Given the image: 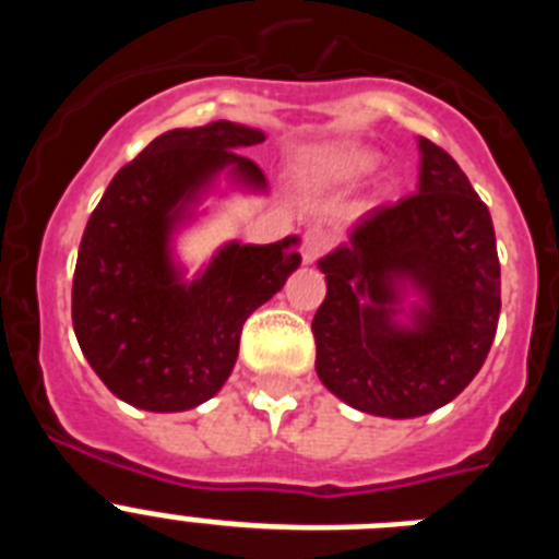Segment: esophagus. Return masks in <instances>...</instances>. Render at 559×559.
Returning a JSON list of instances; mask_svg holds the SVG:
<instances>
[{
	"instance_id": "obj_1",
	"label": "esophagus",
	"mask_w": 559,
	"mask_h": 559,
	"mask_svg": "<svg viewBox=\"0 0 559 559\" xmlns=\"http://www.w3.org/2000/svg\"><path fill=\"white\" fill-rule=\"evenodd\" d=\"M333 246V237L324 226H308V231L302 235V260L308 265H313L324 251Z\"/></svg>"
}]
</instances>
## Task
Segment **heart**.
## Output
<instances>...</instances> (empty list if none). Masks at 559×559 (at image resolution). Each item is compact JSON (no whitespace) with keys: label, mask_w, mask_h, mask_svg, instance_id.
Returning a JSON list of instances; mask_svg holds the SVG:
<instances>
[{"label":"heart","mask_w":559,"mask_h":559,"mask_svg":"<svg viewBox=\"0 0 559 559\" xmlns=\"http://www.w3.org/2000/svg\"><path fill=\"white\" fill-rule=\"evenodd\" d=\"M372 165H374L372 153H347V156L338 162V167L344 173H364Z\"/></svg>","instance_id":"1"}]
</instances>
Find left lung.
<instances>
[{
	"mask_svg": "<svg viewBox=\"0 0 559 559\" xmlns=\"http://www.w3.org/2000/svg\"><path fill=\"white\" fill-rule=\"evenodd\" d=\"M419 185L364 212L319 260L328 296L313 316L316 372L358 412H437L478 374L501 313L490 210L448 151L419 136ZM420 305L400 325L405 290Z\"/></svg>",
	"mask_w": 559,
	"mask_h": 559,
	"instance_id": "obj_1",
	"label": "left lung"
}]
</instances>
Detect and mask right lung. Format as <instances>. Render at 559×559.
Listing matches in <instances>:
<instances>
[{
	"mask_svg": "<svg viewBox=\"0 0 559 559\" xmlns=\"http://www.w3.org/2000/svg\"><path fill=\"white\" fill-rule=\"evenodd\" d=\"M263 140V131L229 120L173 128L114 176L88 218L72 324L88 367L131 406L187 412L218 394L246 319L302 263L296 237L269 246L231 240L192 283L173 263V231L218 173L265 190L263 170L237 153Z\"/></svg>",
	"mask_w": 559,
	"mask_h": 559,
	"instance_id": "right-lung-1",
	"label": "right lung"
}]
</instances>
